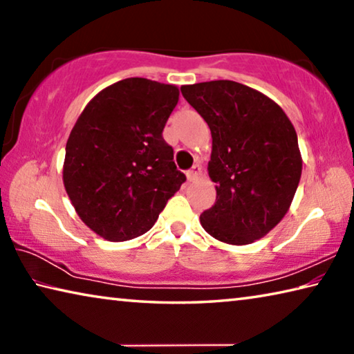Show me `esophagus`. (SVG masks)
Returning <instances> with one entry per match:
<instances>
[{
  "mask_svg": "<svg viewBox=\"0 0 354 354\" xmlns=\"http://www.w3.org/2000/svg\"><path fill=\"white\" fill-rule=\"evenodd\" d=\"M201 176V167L200 165H194L192 169L187 171V179L192 183L195 179H198Z\"/></svg>",
  "mask_w": 354,
  "mask_h": 354,
  "instance_id": "esophagus-1",
  "label": "esophagus"
}]
</instances>
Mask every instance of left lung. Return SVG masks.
<instances>
[{
    "mask_svg": "<svg viewBox=\"0 0 354 354\" xmlns=\"http://www.w3.org/2000/svg\"><path fill=\"white\" fill-rule=\"evenodd\" d=\"M212 136L207 164L215 205L200 215L207 234L248 245L268 234L289 211L301 178L298 139L286 112L266 95L234 81L181 87Z\"/></svg>",
    "mask_w": 354,
    "mask_h": 354,
    "instance_id": "1",
    "label": "left lung"
}]
</instances>
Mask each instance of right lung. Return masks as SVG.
I'll list each match as a JSON object with an SVG mask.
<instances>
[{
  "mask_svg": "<svg viewBox=\"0 0 354 354\" xmlns=\"http://www.w3.org/2000/svg\"><path fill=\"white\" fill-rule=\"evenodd\" d=\"M179 88L128 77L88 101L65 147L62 179L76 214L109 242L153 227L185 181L162 131Z\"/></svg>",
  "mask_w": 354,
  "mask_h": 354,
  "instance_id": "right-lung-1",
  "label": "right lung"
}]
</instances>
